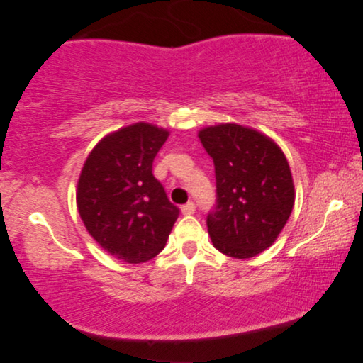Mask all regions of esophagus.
Wrapping results in <instances>:
<instances>
[{"label":"esophagus","mask_w":363,"mask_h":363,"mask_svg":"<svg viewBox=\"0 0 363 363\" xmlns=\"http://www.w3.org/2000/svg\"><path fill=\"white\" fill-rule=\"evenodd\" d=\"M194 211H196L194 203H186L185 206H182V212L185 213V216H191V213H194Z\"/></svg>","instance_id":"obj_1"}]
</instances>
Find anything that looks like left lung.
I'll list each match as a JSON object with an SVG mask.
<instances>
[{
	"label": "left lung",
	"instance_id": "1",
	"mask_svg": "<svg viewBox=\"0 0 363 363\" xmlns=\"http://www.w3.org/2000/svg\"><path fill=\"white\" fill-rule=\"evenodd\" d=\"M213 159L217 201L207 228L218 251L249 259L270 247L294 206L293 177L283 151L257 130L222 123L199 132Z\"/></svg>",
	"mask_w": 363,
	"mask_h": 363
}]
</instances>
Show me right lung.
I'll use <instances>...</instances> for the list:
<instances>
[{
	"instance_id": "right-lung-1",
	"label": "right lung",
	"mask_w": 363,
	"mask_h": 363,
	"mask_svg": "<svg viewBox=\"0 0 363 363\" xmlns=\"http://www.w3.org/2000/svg\"><path fill=\"white\" fill-rule=\"evenodd\" d=\"M169 132L138 122L101 140L77 185V207L98 245L128 264L162 251L180 209L152 175V160Z\"/></svg>"
}]
</instances>
